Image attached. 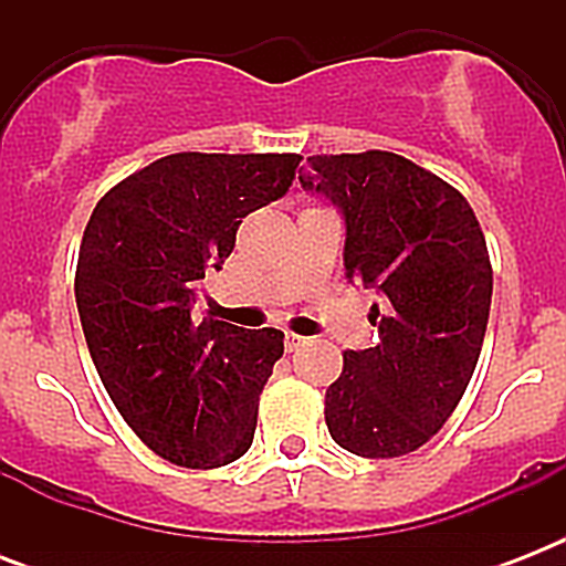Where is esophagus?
<instances>
[{"instance_id":"esophagus-1","label":"esophagus","mask_w":566,"mask_h":566,"mask_svg":"<svg viewBox=\"0 0 566 566\" xmlns=\"http://www.w3.org/2000/svg\"><path fill=\"white\" fill-rule=\"evenodd\" d=\"M300 346H305V337L293 335V332H284V349H287V353H296Z\"/></svg>"}]
</instances>
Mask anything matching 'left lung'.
Wrapping results in <instances>:
<instances>
[{
	"mask_svg": "<svg viewBox=\"0 0 566 566\" xmlns=\"http://www.w3.org/2000/svg\"><path fill=\"white\" fill-rule=\"evenodd\" d=\"M302 188L344 217L346 279L378 293V344L344 353L326 426L361 458L420 449L461 402L482 353L493 270L473 208L394 153L314 155Z\"/></svg>",
	"mask_w": 566,
	"mask_h": 566,
	"instance_id": "obj_1",
	"label": "left lung"
}]
</instances>
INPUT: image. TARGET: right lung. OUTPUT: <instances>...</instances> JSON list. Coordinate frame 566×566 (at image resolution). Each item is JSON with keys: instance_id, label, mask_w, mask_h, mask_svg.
Returning a JSON list of instances; mask_svg holds the SVG:
<instances>
[{"instance_id": "right-lung-1", "label": "right lung", "mask_w": 566, "mask_h": 566, "mask_svg": "<svg viewBox=\"0 0 566 566\" xmlns=\"http://www.w3.org/2000/svg\"><path fill=\"white\" fill-rule=\"evenodd\" d=\"M300 155L158 158L102 196L84 229L75 305L102 385L155 455L190 470L238 461L284 353L279 328L196 317L243 217L287 193Z\"/></svg>"}]
</instances>
